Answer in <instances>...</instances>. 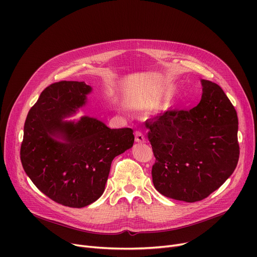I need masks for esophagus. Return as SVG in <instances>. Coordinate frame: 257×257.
Instances as JSON below:
<instances>
[{"instance_id":"34e87169","label":"esophagus","mask_w":257,"mask_h":257,"mask_svg":"<svg viewBox=\"0 0 257 257\" xmlns=\"http://www.w3.org/2000/svg\"><path fill=\"white\" fill-rule=\"evenodd\" d=\"M136 142L137 143H146V139H145V136L144 134L142 133V132H140V131H138L137 133H136Z\"/></svg>"}]
</instances>
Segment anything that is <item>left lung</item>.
Here are the masks:
<instances>
[{
	"mask_svg": "<svg viewBox=\"0 0 257 257\" xmlns=\"http://www.w3.org/2000/svg\"><path fill=\"white\" fill-rule=\"evenodd\" d=\"M202 97L191 110H167L147 119L156 158L152 181L165 197L203 200L231 176L239 147L238 119L223 89L201 80Z\"/></svg>",
	"mask_w": 257,
	"mask_h": 257,
	"instance_id": "left-lung-1",
	"label": "left lung"
}]
</instances>
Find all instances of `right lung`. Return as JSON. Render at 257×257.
Listing matches in <instances>:
<instances>
[{
  "label": "right lung",
  "instance_id": "1",
  "mask_svg": "<svg viewBox=\"0 0 257 257\" xmlns=\"http://www.w3.org/2000/svg\"><path fill=\"white\" fill-rule=\"evenodd\" d=\"M91 91L79 81L51 84L24 126L21 160L26 174L50 199L74 208L102 196L113 158L134 143L130 128L110 129L89 115L65 119L86 105Z\"/></svg>",
  "mask_w": 257,
  "mask_h": 257
}]
</instances>
